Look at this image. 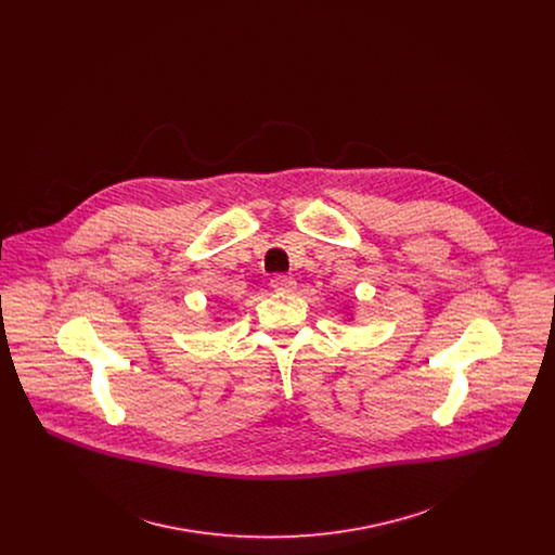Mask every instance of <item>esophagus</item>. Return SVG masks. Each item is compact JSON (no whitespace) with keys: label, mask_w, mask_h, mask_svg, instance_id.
Segmentation results:
<instances>
[{"label":"esophagus","mask_w":555,"mask_h":555,"mask_svg":"<svg viewBox=\"0 0 555 555\" xmlns=\"http://www.w3.org/2000/svg\"><path fill=\"white\" fill-rule=\"evenodd\" d=\"M295 285H297L295 279L287 276V274H279V276L270 279V287L279 291V293H291V291L295 289Z\"/></svg>","instance_id":"34e87169"}]
</instances>
